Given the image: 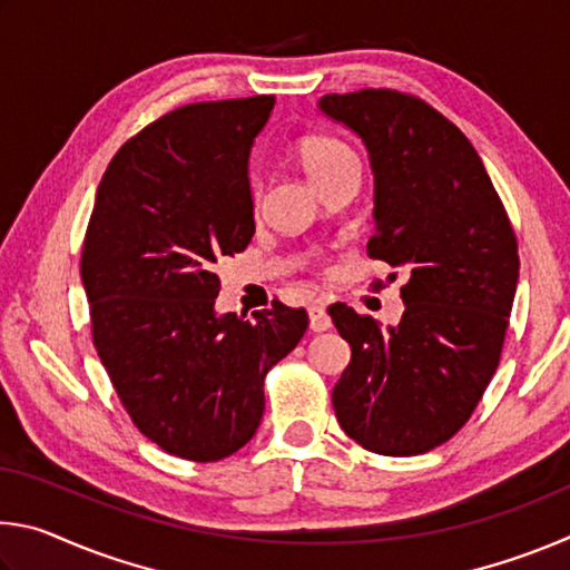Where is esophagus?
Listing matches in <instances>:
<instances>
[{
    "instance_id": "1",
    "label": "esophagus",
    "mask_w": 570,
    "mask_h": 570,
    "mask_svg": "<svg viewBox=\"0 0 570 570\" xmlns=\"http://www.w3.org/2000/svg\"><path fill=\"white\" fill-rule=\"evenodd\" d=\"M308 326H312V332L332 330V320L330 314H326V306L322 298H314L312 306H308Z\"/></svg>"
}]
</instances>
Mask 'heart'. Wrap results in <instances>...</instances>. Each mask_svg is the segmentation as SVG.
<instances>
[{
  "label": "heart",
  "mask_w": 570,
  "mask_h": 570,
  "mask_svg": "<svg viewBox=\"0 0 570 570\" xmlns=\"http://www.w3.org/2000/svg\"><path fill=\"white\" fill-rule=\"evenodd\" d=\"M350 158H354L352 150L342 140L330 138V135H306L296 146L298 166L316 188Z\"/></svg>",
  "instance_id": "b5f03b06"
}]
</instances>
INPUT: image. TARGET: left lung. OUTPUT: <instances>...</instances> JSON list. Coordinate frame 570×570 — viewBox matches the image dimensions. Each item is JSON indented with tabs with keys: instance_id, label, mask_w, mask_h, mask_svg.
<instances>
[{
	"instance_id": "1",
	"label": "left lung",
	"mask_w": 570,
	"mask_h": 570,
	"mask_svg": "<svg viewBox=\"0 0 570 570\" xmlns=\"http://www.w3.org/2000/svg\"><path fill=\"white\" fill-rule=\"evenodd\" d=\"M320 110L370 156L366 250L407 272L400 324L330 306L352 346L332 392L336 420L380 455H422L455 435L493 380L518 286V240L478 150L430 105L360 90L324 95Z\"/></svg>"
}]
</instances>
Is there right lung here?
I'll use <instances>...</instances> for the list:
<instances>
[{"mask_svg":"<svg viewBox=\"0 0 570 570\" xmlns=\"http://www.w3.org/2000/svg\"><path fill=\"white\" fill-rule=\"evenodd\" d=\"M274 95L178 108L125 142L82 246L92 342L142 435L170 455H234L264 417V377L302 342L304 308L218 314V258L254 236L248 158Z\"/></svg>","mask_w":570,"mask_h":570,"instance_id":"1","label":"right lung"}]
</instances>
